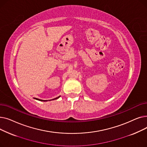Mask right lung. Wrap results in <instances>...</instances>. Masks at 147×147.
<instances>
[{
	"label": "right lung",
	"instance_id": "add662e5",
	"mask_svg": "<svg viewBox=\"0 0 147 147\" xmlns=\"http://www.w3.org/2000/svg\"><path fill=\"white\" fill-rule=\"evenodd\" d=\"M60 97V96H58V97H57V98H55V99H53V100H54V99H58V98H59ZM35 99H37V100H38V101H44V100H43H43H42V99H37V98H35ZM49 101H50V100H49Z\"/></svg>",
	"mask_w": 147,
	"mask_h": 147
}]
</instances>
